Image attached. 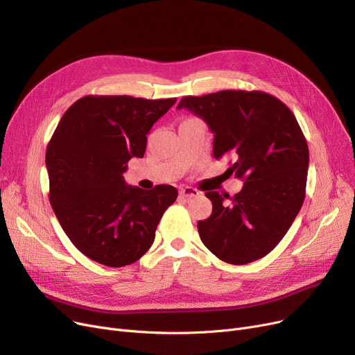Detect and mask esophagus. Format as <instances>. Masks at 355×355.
<instances>
[{"instance_id":"1","label":"esophagus","mask_w":355,"mask_h":355,"mask_svg":"<svg viewBox=\"0 0 355 355\" xmlns=\"http://www.w3.org/2000/svg\"><path fill=\"white\" fill-rule=\"evenodd\" d=\"M198 194H200V191H197L193 187H184V189L180 190V196L184 197V198H191V197H196Z\"/></svg>"}]
</instances>
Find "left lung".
<instances>
[{
  "label": "left lung",
  "instance_id": "8db88e82",
  "mask_svg": "<svg viewBox=\"0 0 355 355\" xmlns=\"http://www.w3.org/2000/svg\"><path fill=\"white\" fill-rule=\"evenodd\" d=\"M177 109H189L207 123L214 158H230L227 171L245 181L233 198L206 193L213 211L197 223L204 246L232 265L266 256L305 198L309 151L295 115L284 102L257 90L185 96Z\"/></svg>",
  "mask_w": 355,
  "mask_h": 355
}]
</instances>
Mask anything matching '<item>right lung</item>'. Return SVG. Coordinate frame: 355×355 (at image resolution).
Here are the masks:
<instances>
[{"instance_id": "1", "label": "right lung", "mask_w": 355, "mask_h": 355, "mask_svg": "<svg viewBox=\"0 0 355 355\" xmlns=\"http://www.w3.org/2000/svg\"><path fill=\"white\" fill-rule=\"evenodd\" d=\"M175 101L85 96L64 112L47 145L53 211L71 243L101 265L141 259L177 200L173 185L145 191L123 180L128 161L144 157L146 134Z\"/></svg>"}]
</instances>
